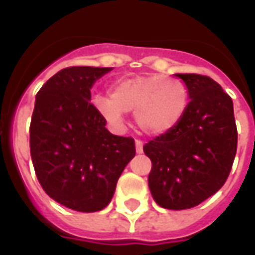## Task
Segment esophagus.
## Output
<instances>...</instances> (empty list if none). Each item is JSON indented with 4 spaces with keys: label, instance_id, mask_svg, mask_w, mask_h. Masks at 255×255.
Wrapping results in <instances>:
<instances>
[{
    "label": "esophagus",
    "instance_id": "obj_1",
    "mask_svg": "<svg viewBox=\"0 0 255 255\" xmlns=\"http://www.w3.org/2000/svg\"><path fill=\"white\" fill-rule=\"evenodd\" d=\"M135 147H136V153H138V154H142V153H143V142H142V140L136 139V140H135Z\"/></svg>",
    "mask_w": 255,
    "mask_h": 255
}]
</instances>
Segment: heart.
Here are the masks:
<instances>
[{
	"instance_id": "heart-1",
	"label": "heart",
	"mask_w": 255,
	"mask_h": 255,
	"mask_svg": "<svg viewBox=\"0 0 255 255\" xmlns=\"http://www.w3.org/2000/svg\"><path fill=\"white\" fill-rule=\"evenodd\" d=\"M188 90L177 79L154 73L123 78L111 87V97L95 95L93 106L112 126H122L124 113L133 112L142 132L153 136L169 132L187 111Z\"/></svg>"
}]
</instances>
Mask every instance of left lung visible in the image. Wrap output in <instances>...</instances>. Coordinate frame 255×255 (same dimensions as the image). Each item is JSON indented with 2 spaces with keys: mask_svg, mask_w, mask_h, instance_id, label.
I'll return each mask as SVG.
<instances>
[{
  "mask_svg": "<svg viewBox=\"0 0 255 255\" xmlns=\"http://www.w3.org/2000/svg\"><path fill=\"white\" fill-rule=\"evenodd\" d=\"M191 101L169 132L143 146L151 160L147 177L154 201L171 210L191 209L212 197L230 176L238 147L231 97L213 79L177 73Z\"/></svg>",
  "mask_w": 255,
  "mask_h": 255,
  "instance_id": "8db88e82",
  "label": "left lung"
}]
</instances>
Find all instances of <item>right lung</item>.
Wrapping results in <instances>:
<instances>
[{"label":"right lung","mask_w":255,"mask_h":255,"mask_svg":"<svg viewBox=\"0 0 255 255\" xmlns=\"http://www.w3.org/2000/svg\"><path fill=\"white\" fill-rule=\"evenodd\" d=\"M112 68L68 67L43 84L30 124L38 182L65 208L93 213L106 208L119 177L135 157V140L105 128L90 89Z\"/></svg>","instance_id":"obj_1"}]
</instances>
